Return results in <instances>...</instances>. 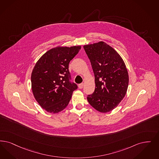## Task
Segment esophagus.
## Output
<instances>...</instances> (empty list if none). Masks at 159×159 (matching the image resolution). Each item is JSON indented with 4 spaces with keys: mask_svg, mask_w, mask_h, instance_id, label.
I'll return each instance as SVG.
<instances>
[{
    "mask_svg": "<svg viewBox=\"0 0 159 159\" xmlns=\"http://www.w3.org/2000/svg\"><path fill=\"white\" fill-rule=\"evenodd\" d=\"M83 85H84V84L83 83H80V84H79V89H82L83 87Z\"/></svg>",
    "mask_w": 159,
    "mask_h": 159,
    "instance_id": "obj_1",
    "label": "esophagus"
}]
</instances>
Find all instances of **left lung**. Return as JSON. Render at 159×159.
Wrapping results in <instances>:
<instances>
[{
	"mask_svg": "<svg viewBox=\"0 0 159 159\" xmlns=\"http://www.w3.org/2000/svg\"><path fill=\"white\" fill-rule=\"evenodd\" d=\"M95 75V89L88 96L89 104L102 113L116 108L125 97L129 77L120 55L105 42L84 45Z\"/></svg>",
	"mask_w": 159,
	"mask_h": 159,
	"instance_id": "8db88e82",
	"label": "left lung"
}]
</instances>
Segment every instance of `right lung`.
<instances>
[{"label":"right lung","mask_w":159,"mask_h":159,"mask_svg":"<svg viewBox=\"0 0 159 159\" xmlns=\"http://www.w3.org/2000/svg\"><path fill=\"white\" fill-rule=\"evenodd\" d=\"M80 48V45L58 46L47 51L35 64L31 74L32 93L47 112L57 114L63 111L77 88L70 82L69 64Z\"/></svg>","instance_id":"add662e5"}]
</instances>
